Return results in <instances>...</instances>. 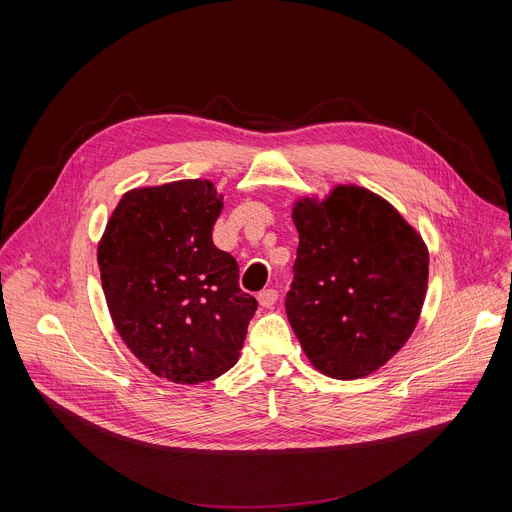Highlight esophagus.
<instances>
[{"label":"esophagus","instance_id":"34e87169","mask_svg":"<svg viewBox=\"0 0 512 512\" xmlns=\"http://www.w3.org/2000/svg\"><path fill=\"white\" fill-rule=\"evenodd\" d=\"M277 298H279L277 289H263V291H259V296H257L261 308H271L277 302Z\"/></svg>","mask_w":512,"mask_h":512}]
</instances>
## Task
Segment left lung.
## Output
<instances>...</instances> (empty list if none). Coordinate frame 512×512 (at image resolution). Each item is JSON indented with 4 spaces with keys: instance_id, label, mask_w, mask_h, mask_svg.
<instances>
[{
    "instance_id": "1",
    "label": "left lung",
    "mask_w": 512,
    "mask_h": 512,
    "mask_svg": "<svg viewBox=\"0 0 512 512\" xmlns=\"http://www.w3.org/2000/svg\"><path fill=\"white\" fill-rule=\"evenodd\" d=\"M300 233L287 320L308 360L332 379L379 371L413 334L427 291L421 235L379 194L338 184L294 202Z\"/></svg>"
}]
</instances>
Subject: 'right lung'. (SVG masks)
<instances>
[{
  "label": "right lung",
  "mask_w": 512,
  "mask_h": 512,
  "mask_svg": "<svg viewBox=\"0 0 512 512\" xmlns=\"http://www.w3.org/2000/svg\"><path fill=\"white\" fill-rule=\"evenodd\" d=\"M223 194L210 180L125 192L97 247L111 320L154 375L178 385L233 369L257 300L239 287L233 255L212 227Z\"/></svg>",
  "instance_id": "obj_1"
}]
</instances>
